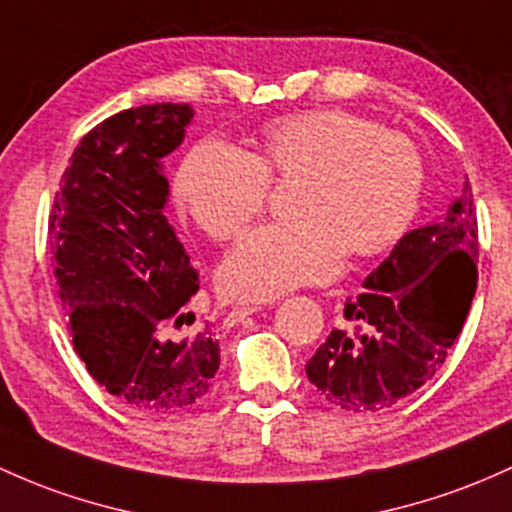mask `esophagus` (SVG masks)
Returning <instances> with one entry per match:
<instances>
[{
  "instance_id": "obj_1",
  "label": "esophagus",
  "mask_w": 512,
  "mask_h": 512,
  "mask_svg": "<svg viewBox=\"0 0 512 512\" xmlns=\"http://www.w3.org/2000/svg\"><path fill=\"white\" fill-rule=\"evenodd\" d=\"M257 311H262V306L260 303H243V306H235L233 311L228 313V318H226V323H238L240 318H245V316H252V313H257Z\"/></svg>"
}]
</instances>
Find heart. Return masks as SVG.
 <instances>
[{
  "label": "heart",
  "instance_id": "obj_1",
  "mask_svg": "<svg viewBox=\"0 0 512 512\" xmlns=\"http://www.w3.org/2000/svg\"><path fill=\"white\" fill-rule=\"evenodd\" d=\"M274 179L299 182L289 223L252 230L226 257L221 289L265 301L338 277L345 257H374L408 233L425 165L411 138L323 109L262 128L255 153L206 140L184 160L177 194L213 240H233L265 211Z\"/></svg>",
  "mask_w": 512,
  "mask_h": 512
}]
</instances>
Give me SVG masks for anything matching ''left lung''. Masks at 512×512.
Listing matches in <instances>:
<instances>
[{
  "mask_svg": "<svg viewBox=\"0 0 512 512\" xmlns=\"http://www.w3.org/2000/svg\"><path fill=\"white\" fill-rule=\"evenodd\" d=\"M479 223L471 184L445 221L411 230L347 299L338 328L308 359L320 396L347 413H376L437 374L476 291Z\"/></svg>",
  "mask_w": 512,
  "mask_h": 512,
  "instance_id": "8db88e82",
  "label": "left lung"
}]
</instances>
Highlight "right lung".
Masks as SVG:
<instances>
[{
  "instance_id": "right-lung-1",
  "label": "right lung",
  "mask_w": 512,
  "mask_h": 512,
  "mask_svg": "<svg viewBox=\"0 0 512 512\" xmlns=\"http://www.w3.org/2000/svg\"><path fill=\"white\" fill-rule=\"evenodd\" d=\"M189 104H145L80 140L48 216L67 333L101 389L145 415L206 401L221 350L187 303L199 272L165 218L160 160L184 138Z\"/></svg>"
}]
</instances>
